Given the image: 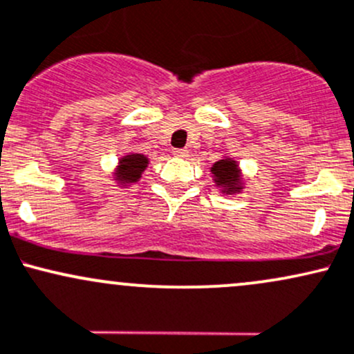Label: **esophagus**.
Segmentation results:
<instances>
[{
  "instance_id": "1",
  "label": "esophagus",
  "mask_w": 354,
  "mask_h": 354,
  "mask_svg": "<svg viewBox=\"0 0 354 354\" xmlns=\"http://www.w3.org/2000/svg\"><path fill=\"white\" fill-rule=\"evenodd\" d=\"M174 156H176V157H178V158H185V157H187L189 156V152H187V150H185V149H174Z\"/></svg>"
}]
</instances>
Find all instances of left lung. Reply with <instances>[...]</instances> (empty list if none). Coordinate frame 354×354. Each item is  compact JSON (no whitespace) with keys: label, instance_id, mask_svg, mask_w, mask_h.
Here are the masks:
<instances>
[{"label":"left lung","instance_id":"1","mask_svg":"<svg viewBox=\"0 0 354 354\" xmlns=\"http://www.w3.org/2000/svg\"><path fill=\"white\" fill-rule=\"evenodd\" d=\"M210 172L214 174V182L224 189L222 190L224 194H236L242 189L239 169L232 158H222V160L216 162Z\"/></svg>","mask_w":354,"mask_h":354}]
</instances>
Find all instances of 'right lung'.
I'll return each instance as SVG.
<instances>
[{
  "instance_id": "add662e5",
  "label": "right lung",
  "mask_w": 354,
  "mask_h": 354,
  "mask_svg": "<svg viewBox=\"0 0 354 354\" xmlns=\"http://www.w3.org/2000/svg\"><path fill=\"white\" fill-rule=\"evenodd\" d=\"M147 164H149V158L142 153H130V156L122 157V160L118 162V172L115 176L117 177L115 180L120 182L122 185L137 182L145 170Z\"/></svg>"
}]
</instances>
